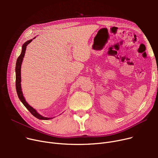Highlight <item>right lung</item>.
<instances>
[{"mask_svg":"<svg viewBox=\"0 0 158 158\" xmlns=\"http://www.w3.org/2000/svg\"><path fill=\"white\" fill-rule=\"evenodd\" d=\"M36 38V37H35ZM34 38L33 39H35ZM33 39H31L30 40L27 41L26 42H25L23 45H22V52L19 57H18L17 60H16V67H15V72H16V93H17L18 97L20 99V101L22 102V104L24 105V106L26 107V108L30 111V113L35 117L36 118L40 119V120H51L53 118H48V117H45L44 116L41 115L40 113H38V111L33 107L30 106L26 101L25 99L23 93L22 92V87H21V66H22V63L23 61V59L25 56V53H26V50L27 48V46L29 44H30L32 40Z\"/></svg>","mask_w":158,"mask_h":158,"instance_id":"1","label":"right lung"}]
</instances>
